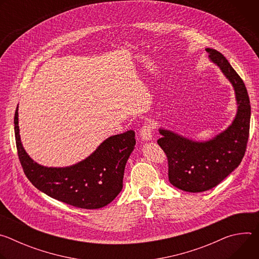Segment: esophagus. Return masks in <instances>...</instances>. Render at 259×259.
<instances>
[{
    "label": "esophagus",
    "mask_w": 259,
    "mask_h": 259,
    "mask_svg": "<svg viewBox=\"0 0 259 259\" xmlns=\"http://www.w3.org/2000/svg\"><path fill=\"white\" fill-rule=\"evenodd\" d=\"M153 132H154V125H153V123L147 122V123H145L141 127V129L139 131V134H140L142 140L149 141V140L153 139Z\"/></svg>",
    "instance_id": "1"
}]
</instances>
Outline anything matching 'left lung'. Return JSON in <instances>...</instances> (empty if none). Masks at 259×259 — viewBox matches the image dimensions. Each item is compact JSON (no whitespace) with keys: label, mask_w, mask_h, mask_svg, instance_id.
I'll return each instance as SVG.
<instances>
[{"label":"left lung","mask_w":259,"mask_h":259,"mask_svg":"<svg viewBox=\"0 0 259 259\" xmlns=\"http://www.w3.org/2000/svg\"><path fill=\"white\" fill-rule=\"evenodd\" d=\"M205 50L232 84L238 106L232 124L209 140L197 141L159 128L158 144L168 158L169 181L189 193L208 191L230 175L242 162L249 137L251 106L243 80L220 52Z\"/></svg>","instance_id":"8db88e82"}]
</instances>
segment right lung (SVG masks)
<instances>
[{
    "instance_id": "obj_1",
    "label": "right lung",
    "mask_w": 259,
    "mask_h": 259,
    "mask_svg": "<svg viewBox=\"0 0 259 259\" xmlns=\"http://www.w3.org/2000/svg\"><path fill=\"white\" fill-rule=\"evenodd\" d=\"M14 131L26 177L47 196L78 208L99 209L121 193L125 166L136 143L133 130L106 138L86 159L66 167H46L28 156L20 139L18 105Z\"/></svg>"
}]
</instances>
